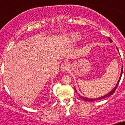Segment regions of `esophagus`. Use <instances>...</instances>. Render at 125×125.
Segmentation results:
<instances>
[{
    "instance_id": "1",
    "label": "esophagus",
    "mask_w": 125,
    "mask_h": 125,
    "mask_svg": "<svg viewBox=\"0 0 125 125\" xmlns=\"http://www.w3.org/2000/svg\"><path fill=\"white\" fill-rule=\"evenodd\" d=\"M69 64L68 62H64V63H62L61 66V69L62 72H65L66 71H68L69 69Z\"/></svg>"
}]
</instances>
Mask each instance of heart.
Wrapping results in <instances>:
<instances>
[{
  "label": "heart",
  "mask_w": 125,
  "mask_h": 125,
  "mask_svg": "<svg viewBox=\"0 0 125 125\" xmlns=\"http://www.w3.org/2000/svg\"><path fill=\"white\" fill-rule=\"evenodd\" d=\"M81 37V36L79 33L73 32L71 33L68 36V39L71 42H75L76 41H78Z\"/></svg>",
  "instance_id": "heart-1"
}]
</instances>
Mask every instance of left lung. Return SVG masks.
<instances>
[{
	"mask_svg": "<svg viewBox=\"0 0 125 125\" xmlns=\"http://www.w3.org/2000/svg\"><path fill=\"white\" fill-rule=\"evenodd\" d=\"M109 41H110V42H112L113 41L111 40V39L109 38ZM122 73H123V68H122V69H121V74H120V78H119L118 81V82H117L116 84V86H115V88H113V89L111 90V91H110V93H108V94H105V95L104 96H102L101 97H99V98H86V97H84L83 96L80 95L79 94V96H80V98L82 99V100H84V101H97V100H101V99H104V98H106V97H108V96H110L111 95H112L114 93V92L115 91L116 89L117 88V86H118V85L119 83H120V79H121V75H122ZM75 91H76V93H78L77 92V91H76V88H75Z\"/></svg>",
	"mask_w": 125,
	"mask_h": 125,
	"instance_id": "obj_1",
	"label": "left lung"
}]
</instances>
